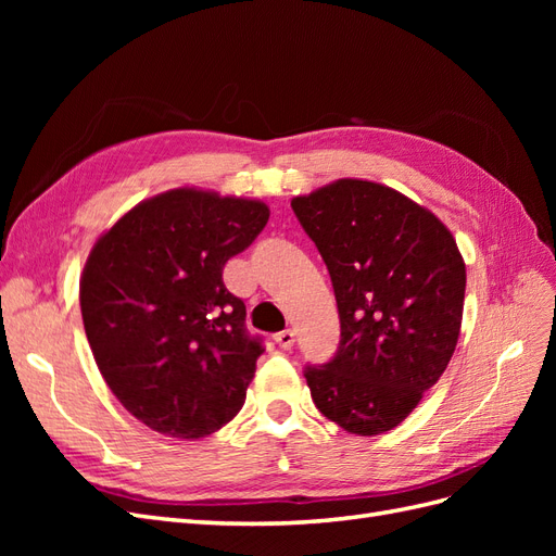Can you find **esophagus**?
Returning a JSON list of instances; mask_svg holds the SVG:
<instances>
[{"mask_svg": "<svg viewBox=\"0 0 556 556\" xmlns=\"http://www.w3.org/2000/svg\"><path fill=\"white\" fill-rule=\"evenodd\" d=\"M274 341H276L282 350H290V348L294 345V331H290V329L278 331V333L274 336Z\"/></svg>", "mask_w": 556, "mask_h": 556, "instance_id": "esophagus-1", "label": "esophagus"}]
</instances>
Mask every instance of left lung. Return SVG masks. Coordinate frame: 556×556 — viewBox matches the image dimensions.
Segmentation results:
<instances>
[{"mask_svg": "<svg viewBox=\"0 0 556 556\" xmlns=\"http://www.w3.org/2000/svg\"><path fill=\"white\" fill-rule=\"evenodd\" d=\"M292 208L323 255L341 317V343L306 366L317 410L341 429L399 427L439 382L459 341L466 264L429 208L387 185L341 178Z\"/></svg>", "mask_w": 556, "mask_h": 556, "instance_id": "1", "label": "left lung"}]
</instances>
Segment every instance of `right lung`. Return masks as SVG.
Listing matches in <instances>:
<instances>
[{"label":"right lung","instance_id":"right-lung-1","mask_svg":"<svg viewBox=\"0 0 556 556\" xmlns=\"http://www.w3.org/2000/svg\"><path fill=\"white\" fill-rule=\"evenodd\" d=\"M266 223L264 201L176 188L141 201L92 245L83 327L115 399L153 431L204 439L241 410L264 348L223 268Z\"/></svg>","mask_w":556,"mask_h":556}]
</instances>
